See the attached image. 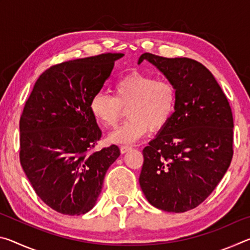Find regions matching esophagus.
<instances>
[{
    "instance_id": "1",
    "label": "esophagus",
    "mask_w": 250,
    "mask_h": 250,
    "mask_svg": "<svg viewBox=\"0 0 250 250\" xmlns=\"http://www.w3.org/2000/svg\"><path fill=\"white\" fill-rule=\"evenodd\" d=\"M131 149H132V146H120V151H121L122 154L126 153V152L130 151Z\"/></svg>"
}]
</instances>
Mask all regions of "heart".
<instances>
[{"instance_id":"heart-1","label":"heart","mask_w":250,"mask_h":250,"mask_svg":"<svg viewBox=\"0 0 250 250\" xmlns=\"http://www.w3.org/2000/svg\"><path fill=\"white\" fill-rule=\"evenodd\" d=\"M176 100V88L170 80L132 71L117 80L115 96L96 92L90 99L89 109L92 117L108 128L118 125L126 109L129 120L110 134L109 140L132 143L149 129H163L175 111Z\"/></svg>"}]
</instances>
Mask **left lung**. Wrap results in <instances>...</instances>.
<instances>
[{"label": "left lung", "instance_id": "8db88e82", "mask_svg": "<svg viewBox=\"0 0 250 250\" xmlns=\"http://www.w3.org/2000/svg\"><path fill=\"white\" fill-rule=\"evenodd\" d=\"M174 84L176 108L168 124L142 151L139 183L151 205L184 213L204 202L232 159L234 120L229 103L204 65L191 58L145 53Z\"/></svg>", "mask_w": 250, "mask_h": 250}]
</instances>
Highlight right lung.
<instances>
[{
    "instance_id": "right-lung-1",
    "label": "right lung",
    "mask_w": 250,
    "mask_h": 250,
    "mask_svg": "<svg viewBox=\"0 0 250 250\" xmlns=\"http://www.w3.org/2000/svg\"><path fill=\"white\" fill-rule=\"evenodd\" d=\"M122 56L101 54L49 67L25 104L20 120L21 166L41 200L61 214L89 211L105 172L120 155L115 145L95 151L101 130L89 103Z\"/></svg>"
}]
</instances>
